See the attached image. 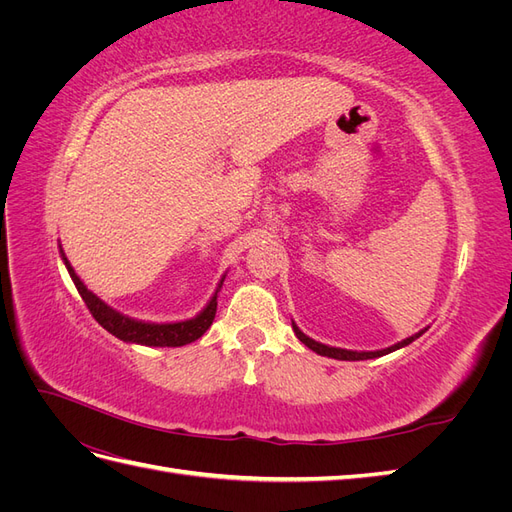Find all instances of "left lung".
<instances>
[{
    "mask_svg": "<svg viewBox=\"0 0 512 512\" xmlns=\"http://www.w3.org/2000/svg\"><path fill=\"white\" fill-rule=\"evenodd\" d=\"M292 329H294V335H297L309 350H314L316 354H322V356H329V359H337V361H365V359H376V356H384V354L395 352V350H399V348H404V346L412 344L416 337H421V335L427 331V329L418 331V333H414L412 337L401 339V342H397L395 346H389V348H384V350H374V352H356V350L333 348V346H324V344H320V342H314V339H312V337H307V335H305V333H303V331H301L294 322H292Z\"/></svg>",
    "mask_w": 512,
    "mask_h": 512,
    "instance_id": "obj_1",
    "label": "left lung"
}]
</instances>
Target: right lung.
Segmentation results:
<instances>
[{
    "label": "right lung",
    "instance_id": "right-lung-1",
    "mask_svg": "<svg viewBox=\"0 0 512 512\" xmlns=\"http://www.w3.org/2000/svg\"><path fill=\"white\" fill-rule=\"evenodd\" d=\"M59 252H61V258H64V265L72 277V282L76 286V290H79V294L83 297L87 309L91 312V316H94L98 320V324H102V327L123 339V342H130V344H141V346H168V348H175V346H185V344H192L196 342L198 337H203L205 331L211 327V322L215 318V309H218V292L222 288V282L218 284V290H215V294L211 297V301L207 303V307L200 312L196 318H190V320H183V322H166V324H156V322H143V320H134V318H128L123 316L119 312H115L113 307H108L102 299H98L94 292L87 290V286L81 282V277L74 273L72 265L68 262L64 250H61L59 245Z\"/></svg>",
    "mask_w": 512,
    "mask_h": 512
}]
</instances>
